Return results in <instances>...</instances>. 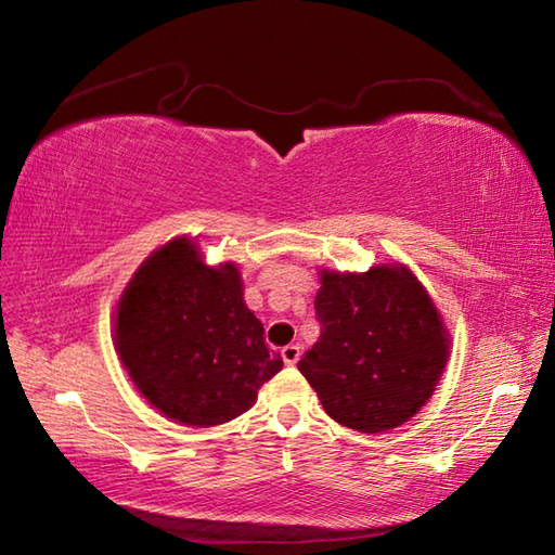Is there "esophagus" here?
Instances as JSON below:
<instances>
[{
  "instance_id": "1",
  "label": "esophagus",
  "mask_w": 555,
  "mask_h": 555,
  "mask_svg": "<svg viewBox=\"0 0 555 555\" xmlns=\"http://www.w3.org/2000/svg\"><path fill=\"white\" fill-rule=\"evenodd\" d=\"M298 358H300V346L288 344V346L281 348V360H284L286 364H296Z\"/></svg>"
}]
</instances>
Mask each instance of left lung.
<instances>
[{"label":"left lung","mask_w":555,"mask_h":555,"mask_svg":"<svg viewBox=\"0 0 555 555\" xmlns=\"http://www.w3.org/2000/svg\"><path fill=\"white\" fill-rule=\"evenodd\" d=\"M320 340L298 370L328 417L362 434L400 427L427 403L448 336L427 291L403 267L324 271L314 298Z\"/></svg>","instance_id":"obj_1"}]
</instances>
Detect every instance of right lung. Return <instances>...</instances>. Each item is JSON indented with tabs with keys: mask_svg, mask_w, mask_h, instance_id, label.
<instances>
[{
	"mask_svg": "<svg viewBox=\"0 0 555 555\" xmlns=\"http://www.w3.org/2000/svg\"><path fill=\"white\" fill-rule=\"evenodd\" d=\"M116 348L164 415L215 427L250 410L284 362L245 308L238 269H209L185 241L147 257L116 308Z\"/></svg>",
	"mask_w": 555,
	"mask_h": 555,
	"instance_id": "obj_1",
	"label": "right lung"
}]
</instances>
